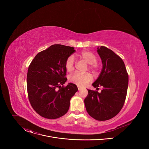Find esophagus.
Returning a JSON list of instances; mask_svg holds the SVG:
<instances>
[{
    "mask_svg": "<svg viewBox=\"0 0 149 149\" xmlns=\"http://www.w3.org/2000/svg\"><path fill=\"white\" fill-rule=\"evenodd\" d=\"M78 90H79V91H80V90H82V88H81V87H78Z\"/></svg>",
    "mask_w": 149,
    "mask_h": 149,
    "instance_id": "1",
    "label": "esophagus"
}]
</instances>
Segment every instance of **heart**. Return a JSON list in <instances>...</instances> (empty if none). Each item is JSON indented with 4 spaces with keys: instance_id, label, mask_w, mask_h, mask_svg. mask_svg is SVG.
<instances>
[{
    "instance_id": "b5f03b06",
    "label": "heart",
    "mask_w": 149,
    "mask_h": 149,
    "mask_svg": "<svg viewBox=\"0 0 149 149\" xmlns=\"http://www.w3.org/2000/svg\"><path fill=\"white\" fill-rule=\"evenodd\" d=\"M77 57L84 60L89 64V68L93 71H95L98 68V63L96 62L97 57L91 52L88 51H83L79 54L75 55ZM65 68L68 72H71L74 69V58L73 56H70L65 63ZM93 78L90 74H82L75 72L70 77V81L77 86L83 87L88 82L91 81Z\"/></svg>"
}]
</instances>
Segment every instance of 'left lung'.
Listing matches in <instances>:
<instances>
[{
	"label": "left lung",
	"mask_w": 149,
	"mask_h": 149,
	"mask_svg": "<svg viewBox=\"0 0 149 149\" xmlns=\"http://www.w3.org/2000/svg\"><path fill=\"white\" fill-rule=\"evenodd\" d=\"M97 52L102 63L98 78L93 84L94 87H102L101 92L87 90L84 100L88 114L98 121L110 120L123 108L129 84V75L122 59L105 47H98Z\"/></svg>",
	"instance_id": "8db88e82"
}]
</instances>
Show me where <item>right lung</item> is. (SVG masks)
<instances>
[{"label": "right lung", "mask_w": 149, "mask_h": 149, "mask_svg": "<svg viewBox=\"0 0 149 149\" xmlns=\"http://www.w3.org/2000/svg\"><path fill=\"white\" fill-rule=\"evenodd\" d=\"M75 51L73 47L52 45L39 52L30 63L27 74L28 98L40 116L55 119L68 111L70 100L78 88L72 83L63 86L67 80L65 63Z\"/></svg>", "instance_id": "right-lung-1"}]
</instances>
